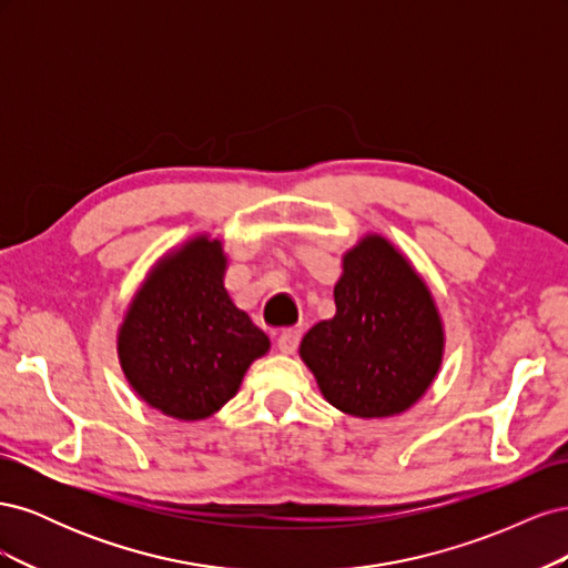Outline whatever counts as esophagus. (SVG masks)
I'll use <instances>...</instances> for the list:
<instances>
[{"instance_id":"34e87169","label":"esophagus","mask_w":568,"mask_h":568,"mask_svg":"<svg viewBox=\"0 0 568 568\" xmlns=\"http://www.w3.org/2000/svg\"><path fill=\"white\" fill-rule=\"evenodd\" d=\"M301 343V329H294V326H288V329H282V334L277 336V346L282 353L291 355Z\"/></svg>"}]
</instances>
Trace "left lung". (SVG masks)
Here are the masks:
<instances>
[{
  "label": "left lung",
  "instance_id": "8db88e82",
  "mask_svg": "<svg viewBox=\"0 0 568 568\" xmlns=\"http://www.w3.org/2000/svg\"><path fill=\"white\" fill-rule=\"evenodd\" d=\"M336 315L301 341L324 398L353 417L407 409L434 382L443 326L432 294L386 239L367 236L343 257Z\"/></svg>",
  "mask_w": 568,
  "mask_h": 568
}]
</instances>
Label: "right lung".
<instances>
[{
	"instance_id": "1",
	"label": "right lung",
	"mask_w": 568,
	"mask_h": 568,
	"mask_svg": "<svg viewBox=\"0 0 568 568\" xmlns=\"http://www.w3.org/2000/svg\"><path fill=\"white\" fill-rule=\"evenodd\" d=\"M222 277L220 242L194 239L156 265L120 326L128 382L168 417H211L270 348L267 334L232 303Z\"/></svg>"
}]
</instances>
